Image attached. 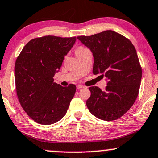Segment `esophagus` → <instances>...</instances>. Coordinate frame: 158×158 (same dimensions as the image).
<instances>
[{
    "mask_svg": "<svg viewBox=\"0 0 158 158\" xmlns=\"http://www.w3.org/2000/svg\"><path fill=\"white\" fill-rule=\"evenodd\" d=\"M82 88H84V86L82 85H80V84H77V89H82Z\"/></svg>",
    "mask_w": 158,
    "mask_h": 158,
    "instance_id": "esophagus-1",
    "label": "esophagus"
}]
</instances>
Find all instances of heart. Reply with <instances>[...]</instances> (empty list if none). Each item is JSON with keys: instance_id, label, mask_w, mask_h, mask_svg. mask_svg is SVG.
<instances>
[{"instance_id": "obj_1", "label": "heart", "mask_w": 158, "mask_h": 158, "mask_svg": "<svg viewBox=\"0 0 158 158\" xmlns=\"http://www.w3.org/2000/svg\"><path fill=\"white\" fill-rule=\"evenodd\" d=\"M86 49H87V48H84V47H79V48H77V49H76L75 53L77 54V53H78V52H82V51H83V50H86Z\"/></svg>"}]
</instances>
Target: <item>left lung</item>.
<instances>
[{"label": "left lung", "instance_id": "8db88e82", "mask_svg": "<svg viewBox=\"0 0 158 158\" xmlns=\"http://www.w3.org/2000/svg\"><path fill=\"white\" fill-rule=\"evenodd\" d=\"M77 38L92 52L93 74H101L107 81L105 91L97 86L89 88V111L100 119H117L133 106L139 94L142 70L135 47L110 30Z\"/></svg>", "mask_w": 158, "mask_h": 158}]
</instances>
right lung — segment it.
Instances as JSON below:
<instances>
[{
    "label": "right lung",
    "mask_w": 158,
    "mask_h": 158,
    "mask_svg": "<svg viewBox=\"0 0 158 158\" xmlns=\"http://www.w3.org/2000/svg\"><path fill=\"white\" fill-rule=\"evenodd\" d=\"M75 41V36L34 39L25 44L17 58L15 77L19 102L39 124H54L67 114L76 86H61L54 83L53 77Z\"/></svg>",
    "instance_id": "1"
}]
</instances>
